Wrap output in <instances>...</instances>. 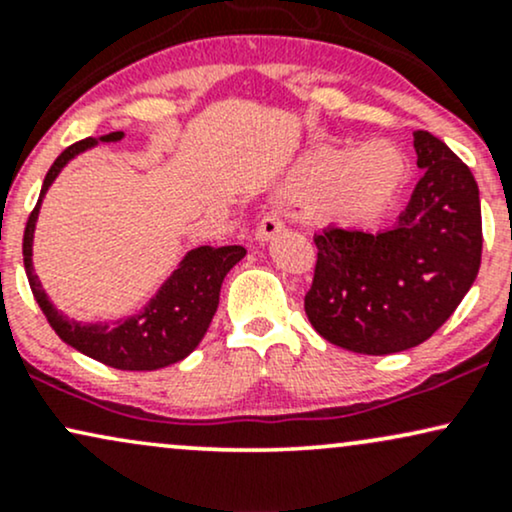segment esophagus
Segmentation results:
<instances>
[{"label":"esophagus","mask_w":512,"mask_h":512,"mask_svg":"<svg viewBox=\"0 0 512 512\" xmlns=\"http://www.w3.org/2000/svg\"><path fill=\"white\" fill-rule=\"evenodd\" d=\"M284 231V223H281L279 216H264V219L257 223L255 228V240L257 243H269L274 236H279V233Z\"/></svg>","instance_id":"1"}]
</instances>
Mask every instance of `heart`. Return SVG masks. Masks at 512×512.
Wrapping results in <instances>:
<instances>
[{
	"label": "heart",
	"instance_id": "b5f03b06",
	"mask_svg": "<svg viewBox=\"0 0 512 512\" xmlns=\"http://www.w3.org/2000/svg\"><path fill=\"white\" fill-rule=\"evenodd\" d=\"M409 178L407 156L387 139L358 146H320L293 163L281 195L313 204L322 223L368 228L383 221Z\"/></svg>",
	"mask_w": 512,
	"mask_h": 512
}]
</instances>
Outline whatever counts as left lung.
Instances as JSON below:
<instances>
[{
	"label": "left lung",
	"instance_id": "1",
	"mask_svg": "<svg viewBox=\"0 0 512 512\" xmlns=\"http://www.w3.org/2000/svg\"><path fill=\"white\" fill-rule=\"evenodd\" d=\"M424 170L385 231L317 233L305 315L320 337L385 356L426 342L472 289L481 264V202L472 170L431 132H414Z\"/></svg>",
	"mask_w": 512,
	"mask_h": 512
}]
</instances>
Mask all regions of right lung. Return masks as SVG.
I'll return each mask as SVG.
<instances>
[{
	"label": "right lung",
	"mask_w": 512,
	"mask_h": 512,
	"mask_svg": "<svg viewBox=\"0 0 512 512\" xmlns=\"http://www.w3.org/2000/svg\"><path fill=\"white\" fill-rule=\"evenodd\" d=\"M122 139H125V132L88 137L57 156L43 180L38 204L28 216L26 233H23V264H26V276L35 301L64 344L117 370H158L190 356L202 342L211 325V317L219 308L223 279L243 260L245 248L240 245H226V248L199 245V248L187 250L178 267L158 286V291L146 301L144 308H139L134 315L108 322H81L76 317L60 313L33 269L35 223H38L40 207H43V199L52 182L76 156L96 149L98 144L122 142Z\"/></svg>",
	"instance_id": "right-lung-1"
}]
</instances>
